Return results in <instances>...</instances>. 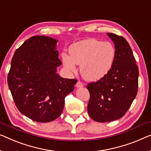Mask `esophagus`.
I'll use <instances>...</instances> for the list:
<instances>
[{
    "instance_id": "34e87169",
    "label": "esophagus",
    "mask_w": 151,
    "mask_h": 151,
    "mask_svg": "<svg viewBox=\"0 0 151 151\" xmlns=\"http://www.w3.org/2000/svg\"><path fill=\"white\" fill-rule=\"evenodd\" d=\"M76 86V87H77V88H82V87L83 86V84L80 82V81H78Z\"/></svg>"
}]
</instances>
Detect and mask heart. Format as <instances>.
Segmentation results:
<instances>
[{
  "instance_id": "obj_1",
  "label": "heart",
  "mask_w": 151,
  "mask_h": 151,
  "mask_svg": "<svg viewBox=\"0 0 151 151\" xmlns=\"http://www.w3.org/2000/svg\"><path fill=\"white\" fill-rule=\"evenodd\" d=\"M69 56L62 54L64 67L70 73L80 65L81 75L85 80L95 82L102 79L112 69L116 50L112 43L96 39H88L71 45Z\"/></svg>"
}]
</instances>
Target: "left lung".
I'll list each match as a JSON object with an SVG mask.
<instances>
[{"instance_id": "obj_1", "label": "left lung", "mask_w": 151, "mask_h": 151, "mask_svg": "<svg viewBox=\"0 0 151 151\" xmlns=\"http://www.w3.org/2000/svg\"><path fill=\"white\" fill-rule=\"evenodd\" d=\"M107 35L116 50L112 69L102 79L86 86L90 93L88 113L99 123L123 117L136 97L138 87V67L129 44L123 37Z\"/></svg>"}]
</instances>
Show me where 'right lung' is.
I'll return each instance as SVG.
<instances>
[{"label":"right lung","instance_id":"1","mask_svg":"<svg viewBox=\"0 0 151 151\" xmlns=\"http://www.w3.org/2000/svg\"><path fill=\"white\" fill-rule=\"evenodd\" d=\"M57 42L46 36L27 39L15 52L8 74V86L17 108L39 123L60 116L65 97L77 83V80L63 78L56 73L61 65Z\"/></svg>","mask_w":151,"mask_h":151}]
</instances>
